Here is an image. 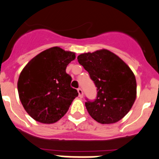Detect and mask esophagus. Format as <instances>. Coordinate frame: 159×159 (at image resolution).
I'll return each instance as SVG.
<instances>
[{"mask_svg":"<svg viewBox=\"0 0 159 159\" xmlns=\"http://www.w3.org/2000/svg\"><path fill=\"white\" fill-rule=\"evenodd\" d=\"M77 91H78V93H79V96L80 97V98H83V90H82L80 88H79V89H77Z\"/></svg>","mask_w":159,"mask_h":159,"instance_id":"esophagus-1","label":"esophagus"}]
</instances>
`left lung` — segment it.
<instances>
[{"label":"left lung","mask_w":159,"mask_h":159,"mask_svg":"<svg viewBox=\"0 0 159 159\" xmlns=\"http://www.w3.org/2000/svg\"><path fill=\"white\" fill-rule=\"evenodd\" d=\"M77 59L97 87L96 98H86L85 103L89 115L103 124L122 119L136 97V78L130 68L118 56L105 49L81 54Z\"/></svg>","instance_id":"obj_1"}]
</instances>
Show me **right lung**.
I'll use <instances>...</instances> for the list:
<instances>
[{"label": "right lung", "mask_w": 159, "mask_h": 159, "mask_svg": "<svg viewBox=\"0 0 159 159\" xmlns=\"http://www.w3.org/2000/svg\"><path fill=\"white\" fill-rule=\"evenodd\" d=\"M75 53L53 47L41 52L25 65L19 77L20 102L36 121L53 124L67 112L77 90L70 86L72 78L66 73Z\"/></svg>", "instance_id": "obj_1"}]
</instances>
